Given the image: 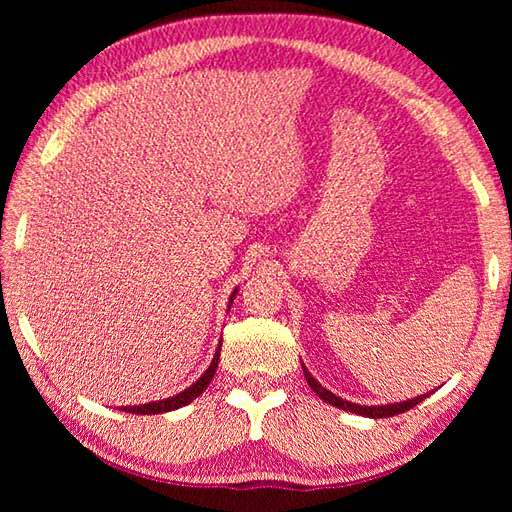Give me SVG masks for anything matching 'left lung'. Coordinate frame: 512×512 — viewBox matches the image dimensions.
<instances>
[{
	"label": "left lung",
	"mask_w": 512,
	"mask_h": 512,
	"mask_svg": "<svg viewBox=\"0 0 512 512\" xmlns=\"http://www.w3.org/2000/svg\"><path fill=\"white\" fill-rule=\"evenodd\" d=\"M303 376H306L308 385L312 387L314 394H317L319 398H323L325 402H330V405L339 407V409H345V411H352V413H358V416H367V418H389V416H398V413H405L409 409H413L416 405H420V402L427 398L429 394H422L418 398H411V400H405V402H396V405H378V407H363V405H356V402H347L339 396H334L332 391H328L325 387H321L317 380H314L310 376V372L306 367H303Z\"/></svg>",
	"instance_id": "left-lung-1"
}]
</instances>
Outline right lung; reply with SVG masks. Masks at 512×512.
Returning a JSON list of instances; mask_svg holds the SVG:
<instances>
[{
    "mask_svg": "<svg viewBox=\"0 0 512 512\" xmlns=\"http://www.w3.org/2000/svg\"><path fill=\"white\" fill-rule=\"evenodd\" d=\"M235 295H237V290H233L231 303H233ZM220 350H222V345L217 347V352H215V356H213V361H211L209 369H206V372H204L198 380H195V383H193L189 389L180 391L178 396H171V398L158 400V402H147V405H138V407H123V411H127V413H140V416H151V413H165V411H173V409H180V407H184V405H189L191 400L198 398V396L202 394V391H204L206 387H209L211 378H213L215 369H217V361H220Z\"/></svg>",
    "mask_w": 512,
    "mask_h": 512,
    "instance_id": "obj_1",
    "label": "right lung"
}]
</instances>
